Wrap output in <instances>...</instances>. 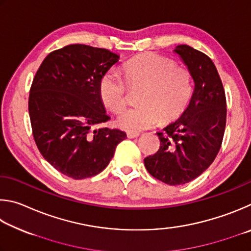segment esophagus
<instances>
[{
    "label": "esophagus",
    "instance_id": "esophagus-1",
    "mask_svg": "<svg viewBox=\"0 0 251 251\" xmlns=\"http://www.w3.org/2000/svg\"><path fill=\"white\" fill-rule=\"evenodd\" d=\"M139 135H140V133H138V132H128V133H126V137H128L129 139L138 138Z\"/></svg>",
    "mask_w": 251,
    "mask_h": 251
}]
</instances>
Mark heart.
Here are the masks:
<instances>
[{
  "instance_id": "b5f03b06",
  "label": "heart",
  "mask_w": 251,
  "mask_h": 251,
  "mask_svg": "<svg viewBox=\"0 0 251 251\" xmlns=\"http://www.w3.org/2000/svg\"><path fill=\"white\" fill-rule=\"evenodd\" d=\"M122 72L130 87H141L139 107L123 111L118 126L130 132L170 122L181 116L192 98L194 83L191 73L176 67L172 59L154 52H144L123 65ZM99 94L104 107L119 112L126 107L128 86L117 70L111 69L100 79Z\"/></svg>"
}]
</instances>
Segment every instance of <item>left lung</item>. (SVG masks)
Returning a JSON list of instances; mask_svg holds the SVG:
<instances>
[{
  "mask_svg": "<svg viewBox=\"0 0 251 251\" xmlns=\"http://www.w3.org/2000/svg\"><path fill=\"white\" fill-rule=\"evenodd\" d=\"M174 52L181 57L194 80V91L182 116L161 132L160 149L144 165L153 177L181 185L209 168L222 147L226 126V97L216 67L207 55L187 45Z\"/></svg>",
  "mask_w": 251,
  "mask_h": 251,
  "instance_id": "obj_1",
  "label": "left lung"
}]
</instances>
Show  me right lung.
<instances>
[{"instance_id":"1","label":"right lung","mask_w":251,"mask_h":251,"mask_svg":"<svg viewBox=\"0 0 251 251\" xmlns=\"http://www.w3.org/2000/svg\"><path fill=\"white\" fill-rule=\"evenodd\" d=\"M119 55L82 44L48 54L33 79L28 111L41 154L68 177L95 176L107 168L119 143V129L97 128L108 121L99 94L101 77Z\"/></svg>"}]
</instances>
